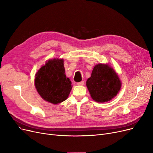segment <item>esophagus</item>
<instances>
[{
    "mask_svg": "<svg viewBox=\"0 0 153 153\" xmlns=\"http://www.w3.org/2000/svg\"><path fill=\"white\" fill-rule=\"evenodd\" d=\"M84 81H81V82H79L77 83V84L79 85H84Z\"/></svg>",
    "mask_w": 153,
    "mask_h": 153,
    "instance_id": "1",
    "label": "esophagus"
}]
</instances>
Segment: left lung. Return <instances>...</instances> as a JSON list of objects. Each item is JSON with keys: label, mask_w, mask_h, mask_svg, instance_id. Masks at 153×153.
<instances>
[{"label": "left lung", "mask_w": 153, "mask_h": 153, "mask_svg": "<svg viewBox=\"0 0 153 153\" xmlns=\"http://www.w3.org/2000/svg\"><path fill=\"white\" fill-rule=\"evenodd\" d=\"M86 85L92 99L103 103L111 100L121 89L122 83L115 71L108 64H98L92 70Z\"/></svg>", "instance_id": "8db88e82"}]
</instances>
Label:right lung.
<instances>
[{
	"label": "right lung",
	"instance_id": "1",
	"mask_svg": "<svg viewBox=\"0 0 153 153\" xmlns=\"http://www.w3.org/2000/svg\"><path fill=\"white\" fill-rule=\"evenodd\" d=\"M72 83L65 74L62 59L46 61L35 74V85L42 98L53 104L66 100L72 89Z\"/></svg>",
	"mask_w": 153,
	"mask_h": 153
}]
</instances>
